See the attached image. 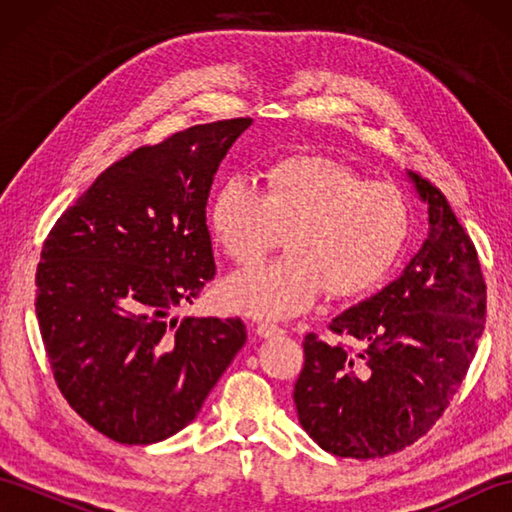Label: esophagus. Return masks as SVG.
Instances as JSON below:
<instances>
[{
  "instance_id": "esophagus-1",
  "label": "esophagus",
  "mask_w": 512,
  "mask_h": 512,
  "mask_svg": "<svg viewBox=\"0 0 512 512\" xmlns=\"http://www.w3.org/2000/svg\"><path fill=\"white\" fill-rule=\"evenodd\" d=\"M255 332H257V336H262V339H273V336L284 334V330H281L275 323H257Z\"/></svg>"
}]
</instances>
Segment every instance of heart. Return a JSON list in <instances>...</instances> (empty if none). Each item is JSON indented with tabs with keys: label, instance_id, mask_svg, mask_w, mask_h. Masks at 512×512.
<instances>
[{
	"label": "heart",
	"instance_id": "heart-1",
	"mask_svg": "<svg viewBox=\"0 0 512 512\" xmlns=\"http://www.w3.org/2000/svg\"><path fill=\"white\" fill-rule=\"evenodd\" d=\"M215 242L237 264L262 257L286 233V255L239 270L224 284L231 310L286 319L308 310L325 288L354 297L374 288L405 248L409 202L389 182L319 154L275 160L259 191L233 176L215 189L209 209Z\"/></svg>",
	"mask_w": 512,
	"mask_h": 512
}]
</instances>
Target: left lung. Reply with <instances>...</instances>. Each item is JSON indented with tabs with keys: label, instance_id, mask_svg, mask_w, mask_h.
Wrapping results in <instances>:
<instances>
[{
	"label": "left lung",
	"instance_id": "left-lung-1",
	"mask_svg": "<svg viewBox=\"0 0 512 512\" xmlns=\"http://www.w3.org/2000/svg\"><path fill=\"white\" fill-rule=\"evenodd\" d=\"M429 235L398 279L334 317L356 347L303 339L295 405L308 436L339 458H385L427 433L466 376L486 321L477 250L438 187L407 173Z\"/></svg>",
	"mask_w": 512,
	"mask_h": 512
}]
</instances>
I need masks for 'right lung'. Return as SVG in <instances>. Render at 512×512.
I'll return each instance as SVG.
<instances>
[{
  "instance_id": "1",
  "label": "right lung",
  "mask_w": 512,
  "mask_h": 512,
  "mask_svg": "<svg viewBox=\"0 0 512 512\" xmlns=\"http://www.w3.org/2000/svg\"><path fill=\"white\" fill-rule=\"evenodd\" d=\"M250 118L195 125L107 167L52 226L37 319L63 398L103 436L187 427L246 343L242 319L178 321L215 277L206 200Z\"/></svg>"
}]
</instances>
